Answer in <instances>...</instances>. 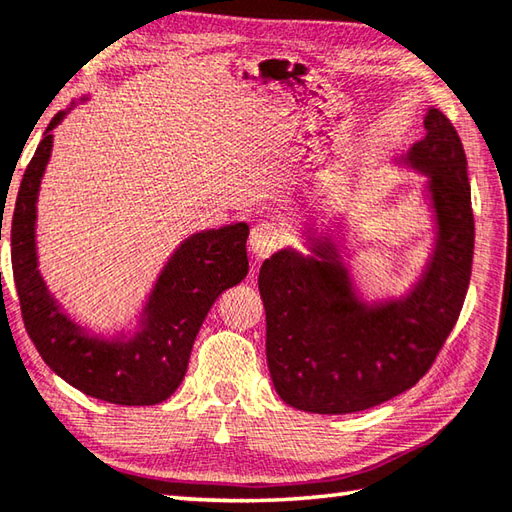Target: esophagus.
Segmentation results:
<instances>
[{
    "label": "esophagus",
    "mask_w": 512,
    "mask_h": 512,
    "mask_svg": "<svg viewBox=\"0 0 512 512\" xmlns=\"http://www.w3.org/2000/svg\"><path fill=\"white\" fill-rule=\"evenodd\" d=\"M250 253L255 255V259H266L275 253L282 244V235H279V228L270 222H259L250 230Z\"/></svg>",
    "instance_id": "esophagus-1"
}]
</instances>
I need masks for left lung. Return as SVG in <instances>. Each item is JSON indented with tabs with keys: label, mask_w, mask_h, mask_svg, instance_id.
I'll return each instance as SVG.
<instances>
[{
	"label": "left lung",
	"mask_w": 512,
	"mask_h": 512,
	"mask_svg": "<svg viewBox=\"0 0 512 512\" xmlns=\"http://www.w3.org/2000/svg\"><path fill=\"white\" fill-rule=\"evenodd\" d=\"M424 128L406 162L430 175L439 237L404 302L364 308L333 244L322 239H313L319 259L282 250L259 270L268 370L288 406L344 415L388 402L428 373L457 324L475 250L468 162L442 110L430 108Z\"/></svg>",
	"instance_id": "8db88e82"
}]
</instances>
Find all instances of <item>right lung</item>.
<instances>
[{"label":"right lung","mask_w":512,"mask_h":512,"mask_svg":"<svg viewBox=\"0 0 512 512\" xmlns=\"http://www.w3.org/2000/svg\"><path fill=\"white\" fill-rule=\"evenodd\" d=\"M57 113L19 184L10 259L30 342L55 373L84 395L122 406H153L175 393L190 350L215 299L248 273V226L235 224L193 235L164 268L144 310V330L130 342L84 335L50 299L35 255V202L53 148Z\"/></svg>","instance_id":"obj_1"}]
</instances>
